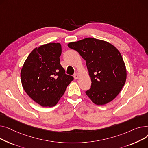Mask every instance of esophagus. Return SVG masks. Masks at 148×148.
Instances as JSON below:
<instances>
[{
  "mask_svg": "<svg viewBox=\"0 0 148 148\" xmlns=\"http://www.w3.org/2000/svg\"><path fill=\"white\" fill-rule=\"evenodd\" d=\"M74 78H75V79H78V78H79V75H78L77 73H75V74L74 75Z\"/></svg>",
  "mask_w": 148,
  "mask_h": 148,
  "instance_id": "obj_1",
  "label": "esophagus"
}]
</instances>
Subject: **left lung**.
<instances>
[{
    "label": "left lung",
    "instance_id": "8db88e82",
    "mask_svg": "<svg viewBox=\"0 0 148 148\" xmlns=\"http://www.w3.org/2000/svg\"><path fill=\"white\" fill-rule=\"evenodd\" d=\"M68 47L77 51L85 60L91 85L85 91L92 101L103 105L114 100L124 85L127 71L119 51L110 43L88 38L71 42Z\"/></svg>",
    "mask_w": 148,
    "mask_h": 148
}]
</instances>
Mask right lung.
<instances>
[{
	"mask_svg": "<svg viewBox=\"0 0 148 148\" xmlns=\"http://www.w3.org/2000/svg\"><path fill=\"white\" fill-rule=\"evenodd\" d=\"M61 54L60 43L43 45L31 52L21 71L24 91L43 107L55 106L73 80L60 64Z\"/></svg>",
	"mask_w": 148,
	"mask_h": 148,
	"instance_id": "add662e5",
	"label": "right lung"
}]
</instances>
